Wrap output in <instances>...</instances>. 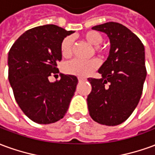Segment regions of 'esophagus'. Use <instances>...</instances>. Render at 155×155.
<instances>
[{"label":"esophagus","mask_w":155,"mask_h":155,"mask_svg":"<svg viewBox=\"0 0 155 155\" xmlns=\"http://www.w3.org/2000/svg\"><path fill=\"white\" fill-rule=\"evenodd\" d=\"M78 81H79V82H84V81H86V79H84V78H78Z\"/></svg>","instance_id":"obj_1"}]
</instances>
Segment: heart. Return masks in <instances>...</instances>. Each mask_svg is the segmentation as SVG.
Returning <instances> with one entry per match:
<instances>
[{"label":"heart","instance_id":"1","mask_svg":"<svg viewBox=\"0 0 155 155\" xmlns=\"http://www.w3.org/2000/svg\"><path fill=\"white\" fill-rule=\"evenodd\" d=\"M82 37L88 44L94 45L93 50L99 54H104L106 49L101 47L99 45L103 41L101 33L95 31H90L83 34ZM73 51V38L71 36H66L62 41L61 45V52L62 56L68 58L72 54ZM100 65L99 61L95 58H92L87 61H82L79 59H74L64 64V70L68 74L76 75L78 77H87L91 75Z\"/></svg>","mask_w":155,"mask_h":155}]
</instances>
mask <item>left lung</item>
Returning a JSON list of instances; mask_svg holds the SVG:
<instances>
[{
	"instance_id": "left-lung-1",
	"label": "left lung",
	"mask_w": 155,
	"mask_h": 155,
	"mask_svg": "<svg viewBox=\"0 0 155 155\" xmlns=\"http://www.w3.org/2000/svg\"><path fill=\"white\" fill-rule=\"evenodd\" d=\"M92 29L108 35L110 50L98 71L102 78H88L92 86L88 109L95 122L114 126L124 122L139 104L147 74L144 46L135 34L120 23L107 22Z\"/></svg>"
}]
</instances>
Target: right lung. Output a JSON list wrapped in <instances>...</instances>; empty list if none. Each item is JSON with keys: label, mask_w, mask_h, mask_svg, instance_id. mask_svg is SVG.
I'll list each match as a JSON object with an SVG mask.
<instances>
[{"label": "right lung", "mask_w": 155, "mask_h": 155, "mask_svg": "<svg viewBox=\"0 0 155 155\" xmlns=\"http://www.w3.org/2000/svg\"><path fill=\"white\" fill-rule=\"evenodd\" d=\"M72 31L55 25L30 29L12 45L8 54V79L19 107L37 124L54 123L64 116L74 96L78 79L61 74V80L49 81L59 73L61 45Z\"/></svg>", "instance_id": "add662e5"}]
</instances>
